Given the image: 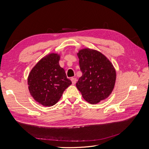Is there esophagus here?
<instances>
[{
	"label": "esophagus",
	"instance_id": "1",
	"mask_svg": "<svg viewBox=\"0 0 149 149\" xmlns=\"http://www.w3.org/2000/svg\"><path fill=\"white\" fill-rule=\"evenodd\" d=\"M71 80L72 84H76V78H71Z\"/></svg>",
	"mask_w": 149,
	"mask_h": 149
}]
</instances>
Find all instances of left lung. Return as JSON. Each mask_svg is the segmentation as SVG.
Wrapping results in <instances>:
<instances>
[{"label": "left lung", "instance_id": "left-lung-1", "mask_svg": "<svg viewBox=\"0 0 149 149\" xmlns=\"http://www.w3.org/2000/svg\"><path fill=\"white\" fill-rule=\"evenodd\" d=\"M77 55L83 75L76 85L83 97L91 104L105 100L115 85L116 73L113 65L106 56L95 49H82Z\"/></svg>", "mask_w": 149, "mask_h": 149}]
</instances>
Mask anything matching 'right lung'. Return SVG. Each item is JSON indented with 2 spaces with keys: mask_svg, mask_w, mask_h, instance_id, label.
I'll use <instances>...</instances> for the list:
<instances>
[{
  "mask_svg": "<svg viewBox=\"0 0 149 149\" xmlns=\"http://www.w3.org/2000/svg\"><path fill=\"white\" fill-rule=\"evenodd\" d=\"M60 55L50 53L42 58L28 77L30 93L44 106H52L60 100L65 90L71 84L65 70L59 65Z\"/></svg>",
  "mask_w": 149,
  "mask_h": 149,
  "instance_id": "add662e5",
  "label": "right lung"
}]
</instances>
